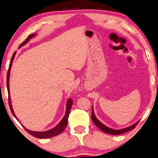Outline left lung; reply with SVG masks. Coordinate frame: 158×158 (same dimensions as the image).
<instances>
[{
	"instance_id": "1",
	"label": "left lung",
	"mask_w": 158,
	"mask_h": 158,
	"mask_svg": "<svg viewBox=\"0 0 158 158\" xmlns=\"http://www.w3.org/2000/svg\"><path fill=\"white\" fill-rule=\"evenodd\" d=\"M91 118H92L93 122L94 123L96 126H97L98 128H100V129L102 131V132H105V133H106V134H109V135H121V134L125 133V132H128V131L133 130L134 128L135 127L136 125H137L138 124V123H139V121H137V123H135V124H133V125H131V126L127 127H125V128H123V129H120V130H114V129H111V128H109V127H108L105 126V125H103L100 121H99V120L97 118L95 117V114H94V111H93V106H92Z\"/></svg>"
}]
</instances>
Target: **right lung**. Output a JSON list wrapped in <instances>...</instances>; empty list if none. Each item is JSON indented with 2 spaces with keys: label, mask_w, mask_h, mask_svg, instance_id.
<instances>
[{
  "label": "right lung",
  "mask_w": 158,
  "mask_h": 158,
  "mask_svg": "<svg viewBox=\"0 0 158 158\" xmlns=\"http://www.w3.org/2000/svg\"><path fill=\"white\" fill-rule=\"evenodd\" d=\"M35 35V34H31V35H28L27 38L25 40V41L22 42V43L20 44L19 47L23 46V45H25L29 40H30L32 37H34ZM15 54H16V52H15L14 53H13L12 57L11 58V61H10V65H9L8 71H7V91H8V95H9L8 96V102H9V106H10V110H11V112H12V114H13V116H14L16 118H17V120H18L17 116H15V114L14 113V111H13V109L12 107L11 100H10V88H9V80H10V69H11L12 64L13 60H14ZM73 100H72L71 98L68 99V101H67V104H66V112H65V116L63 117V118L61 120V121L59 123H58L56 127L52 128V129H51L49 130H47V131H44V132H35V131H31V130H29L28 129H26V128L24 126H23V127L26 130V132H28L31 135L33 136V137H36V138L47 139V138L53 137H55V136H56V135H58L59 134L62 133L63 132V130H65L66 127H67V125H68V116H69V111H70L72 105H73Z\"/></svg>",
  "instance_id": "right-lung-1"
}]
</instances>
